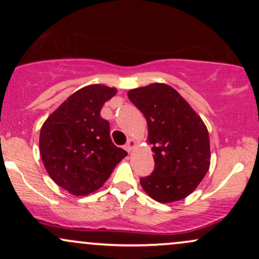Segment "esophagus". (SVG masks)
<instances>
[{"label":"esophagus","mask_w":259,"mask_h":259,"mask_svg":"<svg viewBox=\"0 0 259 259\" xmlns=\"http://www.w3.org/2000/svg\"><path fill=\"white\" fill-rule=\"evenodd\" d=\"M136 146V141L134 139H130L129 141H127V144L125 145V150L127 151V152H132L133 148Z\"/></svg>","instance_id":"1"}]
</instances>
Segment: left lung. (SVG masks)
Returning a JSON list of instances; mask_svg holds the SVG:
<instances>
[{"label": "left lung", "mask_w": 259, "mask_h": 259, "mask_svg": "<svg viewBox=\"0 0 259 259\" xmlns=\"http://www.w3.org/2000/svg\"><path fill=\"white\" fill-rule=\"evenodd\" d=\"M127 97L146 118L154 170L140 184L160 203L180 201L195 191L210 165L206 124L175 89L153 82Z\"/></svg>", "instance_id": "left-lung-1"}]
</instances>
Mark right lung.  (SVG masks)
<instances>
[{
  "mask_svg": "<svg viewBox=\"0 0 259 259\" xmlns=\"http://www.w3.org/2000/svg\"><path fill=\"white\" fill-rule=\"evenodd\" d=\"M117 89L88 85L70 95L49 115L40 130V154L51 179L74 196L97 191L126 156L109 135L101 117L105 102Z\"/></svg>",
  "mask_w": 259,
  "mask_h": 259,
  "instance_id": "obj_1",
  "label": "right lung"
}]
</instances>
